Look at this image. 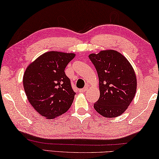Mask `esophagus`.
<instances>
[{
    "mask_svg": "<svg viewBox=\"0 0 159 159\" xmlns=\"http://www.w3.org/2000/svg\"><path fill=\"white\" fill-rule=\"evenodd\" d=\"M87 89H88L87 87H85L84 88H83V89H80V93H84V92H86V91L87 90Z\"/></svg>",
    "mask_w": 159,
    "mask_h": 159,
    "instance_id": "obj_1",
    "label": "esophagus"
}]
</instances>
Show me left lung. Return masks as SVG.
<instances>
[{
  "mask_svg": "<svg viewBox=\"0 0 159 159\" xmlns=\"http://www.w3.org/2000/svg\"><path fill=\"white\" fill-rule=\"evenodd\" d=\"M99 80L100 97L93 108L106 118L123 114L137 92V77L132 65L115 50L101 51L89 56Z\"/></svg>",
  "mask_w": 159,
  "mask_h": 159,
  "instance_id": "obj_1",
  "label": "left lung"
}]
</instances>
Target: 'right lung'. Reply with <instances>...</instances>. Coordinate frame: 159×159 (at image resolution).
Here are the masks:
<instances>
[{
  "mask_svg": "<svg viewBox=\"0 0 159 159\" xmlns=\"http://www.w3.org/2000/svg\"><path fill=\"white\" fill-rule=\"evenodd\" d=\"M74 53L48 51L29 65L23 76V86L29 102L47 119L56 118L70 108L75 93L65 73Z\"/></svg>",
  "mask_w": 159,
  "mask_h": 159,
  "instance_id": "add662e5",
  "label": "right lung"
}]
</instances>
